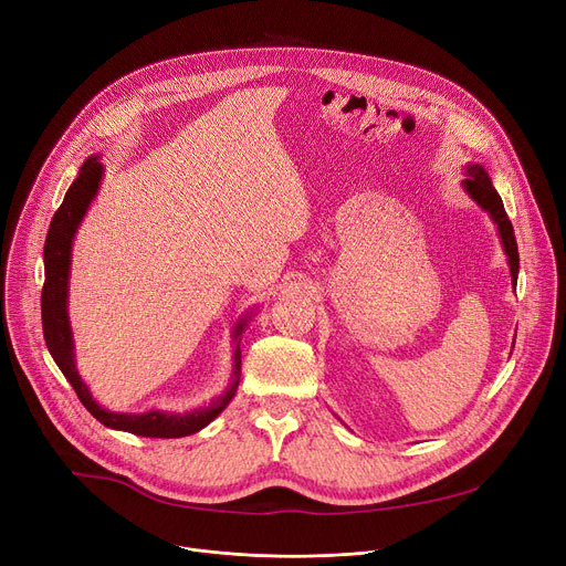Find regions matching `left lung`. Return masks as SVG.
<instances>
[{"mask_svg": "<svg viewBox=\"0 0 566 566\" xmlns=\"http://www.w3.org/2000/svg\"><path fill=\"white\" fill-rule=\"evenodd\" d=\"M465 180H462V187L465 191L481 205V208L492 217V221L496 223L503 250L507 254V264H510V275H512V284L517 282V273H520V252H517V241H515V232H512V223L503 210V200L496 193L488 171L481 165H468L465 167Z\"/></svg>", "mask_w": 566, "mask_h": 566, "instance_id": "8db88e82", "label": "left lung"}]
</instances>
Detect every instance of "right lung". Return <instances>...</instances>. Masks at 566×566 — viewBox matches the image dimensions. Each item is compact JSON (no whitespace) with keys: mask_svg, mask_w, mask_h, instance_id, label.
I'll return each mask as SVG.
<instances>
[{"mask_svg":"<svg viewBox=\"0 0 566 566\" xmlns=\"http://www.w3.org/2000/svg\"><path fill=\"white\" fill-rule=\"evenodd\" d=\"M101 176L104 167L96 160V156L87 158L78 171V178L67 189L63 205L51 219L46 241H44V286H42V334L49 347V354L54 356L56 366L65 375V379L76 390L81 403L90 413L108 429L128 431L144 438H185L200 429L208 427L221 410L230 403L237 392L239 377H241V349H239V334L248 325V316L234 329V366L232 377L226 392L212 399L208 406L189 410V413H165V410H146V413H113V410L101 408L85 381L76 370L74 358V338L67 316V284H70V262H72V241L74 234L98 191Z\"/></svg>","mask_w":566,"mask_h":566,"instance_id":"1","label":"right lung"}]
</instances>
